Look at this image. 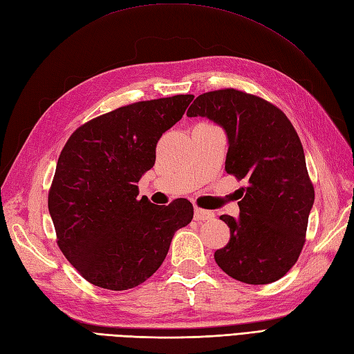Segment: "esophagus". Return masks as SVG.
Masks as SVG:
<instances>
[{"mask_svg":"<svg viewBox=\"0 0 354 354\" xmlns=\"http://www.w3.org/2000/svg\"><path fill=\"white\" fill-rule=\"evenodd\" d=\"M214 218V214H212L211 211L207 209H202L199 207L194 208V220L197 221H205V220H212Z\"/></svg>","mask_w":354,"mask_h":354,"instance_id":"obj_1","label":"esophagus"}]
</instances>
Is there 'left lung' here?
<instances>
[{
  "mask_svg": "<svg viewBox=\"0 0 354 354\" xmlns=\"http://www.w3.org/2000/svg\"><path fill=\"white\" fill-rule=\"evenodd\" d=\"M188 118H208L229 140L226 171L248 187L240 217L220 216L231 238L214 253L226 274L266 285L288 273L306 241L315 192L297 131L276 105L236 88L199 95Z\"/></svg>",
  "mask_w": 354,
  "mask_h": 354,
  "instance_id": "left-lung-1",
  "label": "left lung"
}]
</instances>
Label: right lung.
<instances>
[{"instance_id":"right-lung-1","label":"right lung","mask_w":354,"mask_h":354,"mask_svg":"<svg viewBox=\"0 0 354 354\" xmlns=\"http://www.w3.org/2000/svg\"><path fill=\"white\" fill-rule=\"evenodd\" d=\"M193 95L140 101L73 131L57 161L48 209L57 244L87 282L111 291L134 288L160 268L193 205L137 199V183L153 167L155 147L184 116Z\"/></svg>"}]
</instances>
